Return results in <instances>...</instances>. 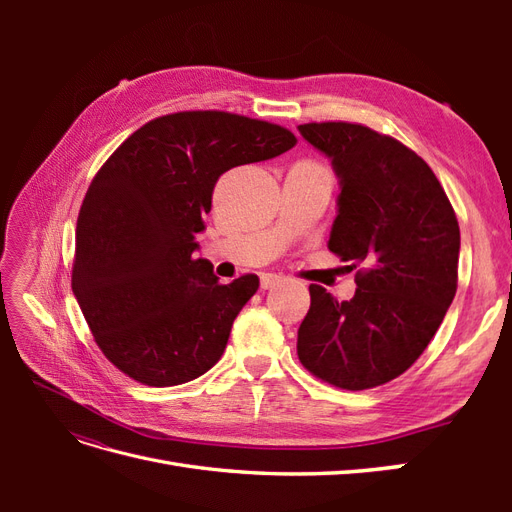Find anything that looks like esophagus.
I'll list each match as a JSON object with an SVG mask.
<instances>
[{"label": "esophagus", "instance_id": "esophagus-1", "mask_svg": "<svg viewBox=\"0 0 512 512\" xmlns=\"http://www.w3.org/2000/svg\"><path fill=\"white\" fill-rule=\"evenodd\" d=\"M282 282V277L280 275H273V273H265L260 277V288L262 290H269V288H273V286H277Z\"/></svg>", "mask_w": 512, "mask_h": 512}]
</instances>
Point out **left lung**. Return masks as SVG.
Segmentation results:
<instances>
[{"mask_svg": "<svg viewBox=\"0 0 512 512\" xmlns=\"http://www.w3.org/2000/svg\"><path fill=\"white\" fill-rule=\"evenodd\" d=\"M299 132L339 179L329 250L363 265L350 301L309 286L299 361L339 389H374L423 354L451 307L459 224L433 170L395 138L344 121Z\"/></svg>", "mask_w": 512, "mask_h": 512, "instance_id": "1", "label": "left lung"}]
</instances>
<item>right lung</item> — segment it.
<instances>
[{
  "instance_id": "obj_1",
  "label": "right lung",
  "mask_w": 512,
  "mask_h": 512,
  "mask_svg": "<svg viewBox=\"0 0 512 512\" xmlns=\"http://www.w3.org/2000/svg\"><path fill=\"white\" fill-rule=\"evenodd\" d=\"M297 145L282 126L222 111L153 119L91 181L76 220L72 292L96 344L123 374L175 386L220 361L256 275L218 284L196 258L215 181Z\"/></svg>"
}]
</instances>
